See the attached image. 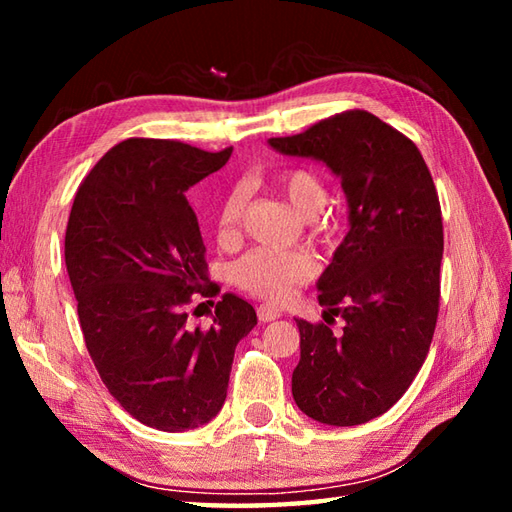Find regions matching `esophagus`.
Returning <instances> with one entry per match:
<instances>
[{
    "label": "esophagus",
    "instance_id": "1",
    "mask_svg": "<svg viewBox=\"0 0 512 512\" xmlns=\"http://www.w3.org/2000/svg\"><path fill=\"white\" fill-rule=\"evenodd\" d=\"M279 317H281V312H279L277 308H273V306H259V308H257V319L262 321V323L275 321V319H279Z\"/></svg>",
    "mask_w": 512,
    "mask_h": 512
}]
</instances>
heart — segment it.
Listing matches in <instances>:
<instances>
[{"instance_id":"heart-1","label":"heart","mask_w":512,"mask_h":512,"mask_svg":"<svg viewBox=\"0 0 512 512\" xmlns=\"http://www.w3.org/2000/svg\"><path fill=\"white\" fill-rule=\"evenodd\" d=\"M277 189L303 220L317 217L325 206V200H328L325 182L317 171L308 167H295L281 173L277 178ZM246 202L248 189L244 184H235L224 195L220 211H217V228H220L222 237H231L237 233ZM314 273H317V259L310 253L273 248L248 250L231 268V277L239 288L270 301L286 299L292 288L306 284L308 279L314 277Z\"/></svg>"}]
</instances>
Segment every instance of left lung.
Masks as SVG:
<instances>
[{
    "instance_id": "left-lung-1",
    "label": "left lung",
    "mask_w": 512,
    "mask_h": 512,
    "mask_svg": "<svg viewBox=\"0 0 512 512\" xmlns=\"http://www.w3.org/2000/svg\"><path fill=\"white\" fill-rule=\"evenodd\" d=\"M284 156L323 162L347 200L350 231L317 281L343 332L295 319L301 358L292 398L308 418L354 427L394 407L427 358L440 306L442 213L418 147L354 110L270 138Z\"/></svg>"
}]
</instances>
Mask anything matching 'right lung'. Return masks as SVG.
<instances>
[{"mask_svg":"<svg viewBox=\"0 0 512 512\" xmlns=\"http://www.w3.org/2000/svg\"><path fill=\"white\" fill-rule=\"evenodd\" d=\"M233 154L176 140L129 138L96 162L76 191L65 266L81 330L101 380L138 422L198 429L220 413L237 343L255 308L224 292L211 328L184 306L206 281L198 217L184 191ZM202 295H217L215 284Z\"/></svg>","mask_w":512,"mask_h":512,"instance_id":"right-lung-1","label":"right lung"}]
</instances>
